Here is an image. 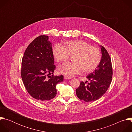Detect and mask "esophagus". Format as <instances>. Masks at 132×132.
<instances>
[{
    "instance_id": "esophagus-1",
    "label": "esophagus",
    "mask_w": 132,
    "mask_h": 132,
    "mask_svg": "<svg viewBox=\"0 0 132 132\" xmlns=\"http://www.w3.org/2000/svg\"><path fill=\"white\" fill-rule=\"evenodd\" d=\"M64 78L65 79H66V80H67V79H70V78H69V77H68L67 76H65V75H64Z\"/></svg>"
}]
</instances>
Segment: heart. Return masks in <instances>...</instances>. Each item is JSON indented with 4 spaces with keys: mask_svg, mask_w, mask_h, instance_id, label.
Instances as JSON below:
<instances>
[{
    "mask_svg": "<svg viewBox=\"0 0 132 132\" xmlns=\"http://www.w3.org/2000/svg\"><path fill=\"white\" fill-rule=\"evenodd\" d=\"M54 57L60 64L67 62L73 57L72 63L61 66L59 72L68 77L78 75L83 71L90 73L95 70L100 64L101 54L100 50L84 40H75L67 42L65 47L60 44L53 48Z\"/></svg>",
    "mask_w": 132,
    "mask_h": 132,
    "instance_id": "b5f03b06",
    "label": "heart"
}]
</instances>
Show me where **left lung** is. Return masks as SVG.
Here are the masks:
<instances>
[{
	"label": "left lung",
	"instance_id": "1",
	"mask_svg": "<svg viewBox=\"0 0 132 132\" xmlns=\"http://www.w3.org/2000/svg\"><path fill=\"white\" fill-rule=\"evenodd\" d=\"M100 47L101 59L97 68L87 76L90 82L86 85V82L81 81L76 90L77 97L85 102L94 101L100 98L108 89L112 81L113 71L111 57L103 46Z\"/></svg>",
	"mask_w": 132,
	"mask_h": 132
}]
</instances>
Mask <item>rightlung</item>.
Segmentation results:
<instances>
[{
  "label": "right lung",
  "instance_id": "right-lung-1",
  "mask_svg": "<svg viewBox=\"0 0 132 132\" xmlns=\"http://www.w3.org/2000/svg\"><path fill=\"white\" fill-rule=\"evenodd\" d=\"M21 65V78L32 97L44 102L56 96V86L63 81L64 76L53 75L56 66L48 36L37 37L29 45Z\"/></svg>",
  "mask_w": 132,
  "mask_h": 132
}]
</instances>
